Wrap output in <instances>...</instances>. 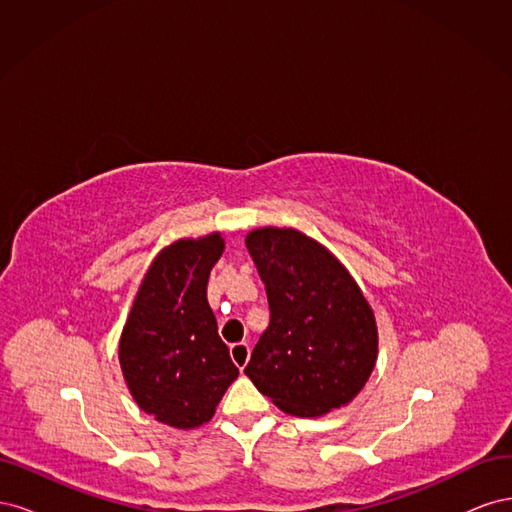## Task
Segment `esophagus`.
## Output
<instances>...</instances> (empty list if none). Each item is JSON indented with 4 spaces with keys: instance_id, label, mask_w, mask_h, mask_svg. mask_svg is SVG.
Returning a JSON list of instances; mask_svg holds the SVG:
<instances>
[{
    "instance_id": "34e87169",
    "label": "esophagus",
    "mask_w": 512,
    "mask_h": 512,
    "mask_svg": "<svg viewBox=\"0 0 512 512\" xmlns=\"http://www.w3.org/2000/svg\"><path fill=\"white\" fill-rule=\"evenodd\" d=\"M230 356H232V361H235V365L239 369H243L247 365V361H250V346H247L245 342L232 344L230 346Z\"/></svg>"
}]
</instances>
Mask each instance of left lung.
I'll return each instance as SVG.
<instances>
[{"label": "left lung", "mask_w": 512, "mask_h": 512, "mask_svg": "<svg viewBox=\"0 0 512 512\" xmlns=\"http://www.w3.org/2000/svg\"><path fill=\"white\" fill-rule=\"evenodd\" d=\"M267 290L269 327L245 367L256 389L294 416L346 406L376 365L374 312L327 247L292 228L247 235Z\"/></svg>", "instance_id": "8db88e82"}]
</instances>
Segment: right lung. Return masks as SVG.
Returning <instances> with one entry per match:
<instances>
[{
    "mask_svg": "<svg viewBox=\"0 0 512 512\" xmlns=\"http://www.w3.org/2000/svg\"><path fill=\"white\" fill-rule=\"evenodd\" d=\"M222 252L220 235L168 245L145 275L121 335L119 363L136 404L177 429L207 423L239 376L207 303L209 273Z\"/></svg>",
    "mask_w": 512,
    "mask_h": 512,
    "instance_id": "obj_1",
    "label": "right lung"
}]
</instances>
